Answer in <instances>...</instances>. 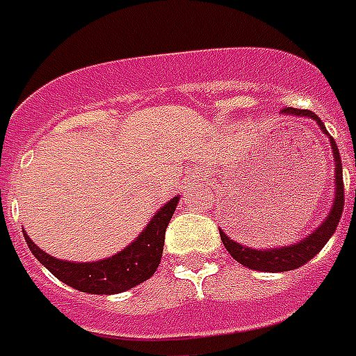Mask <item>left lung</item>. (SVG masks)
Wrapping results in <instances>:
<instances>
[{
    "label": "left lung",
    "mask_w": 356,
    "mask_h": 356,
    "mask_svg": "<svg viewBox=\"0 0 356 356\" xmlns=\"http://www.w3.org/2000/svg\"><path fill=\"white\" fill-rule=\"evenodd\" d=\"M283 117H305L311 118L318 124V128L322 129L323 135H327L329 143H331V152H333L334 161V199L333 207L329 210L327 218L323 219L322 223L316 227V230L305 236L303 239L296 241L293 245H285V247L278 248H252L245 247V245L234 241L223 232L221 234V241H223L225 248L228 254L232 256L238 263H241L243 267L252 268V270H259V273H287V270H294V268L302 267L309 259H313L316 254L323 248V245L327 243L329 238L333 236L334 230L338 227V221L342 218L343 212V181H342V159H340V152L334 143V138L331 137L320 120L313 111L309 109H294L285 108L282 109Z\"/></svg>",
    "instance_id": "obj_1"
}]
</instances>
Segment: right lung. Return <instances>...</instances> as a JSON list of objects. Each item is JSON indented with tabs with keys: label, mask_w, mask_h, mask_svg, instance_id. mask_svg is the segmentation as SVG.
I'll use <instances>...</instances> for the list:
<instances>
[{
	"label": "right lung",
	"mask_w": 356,
	"mask_h": 356,
	"mask_svg": "<svg viewBox=\"0 0 356 356\" xmlns=\"http://www.w3.org/2000/svg\"><path fill=\"white\" fill-rule=\"evenodd\" d=\"M177 203L179 197L170 199L155 212L135 241L124 247L120 252L98 261L76 263L53 258L51 254L36 247L25 230L23 236L34 258L60 282L67 283L69 287L88 294H118L149 280L157 270L163 258L164 234Z\"/></svg>",
	"instance_id": "right-lung-1"
}]
</instances>
